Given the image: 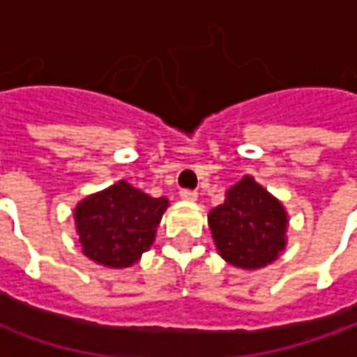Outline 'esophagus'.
<instances>
[{
    "mask_svg": "<svg viewBox=\"0 0 357 357\" xmlns=\"http://www.w3.org/2000/svg\"><path fill=\"white\" fill-rule=\"evenodd\" d=\"M181 199L186 200V202H195V200L199 199V192H197V190H188V188H185V190H181Z\"/></svg>",
    "mask_w": 357,
    "mask_h": 357,
    "instance_id": "1",
    "label": "esophagus"
}]
</instances>
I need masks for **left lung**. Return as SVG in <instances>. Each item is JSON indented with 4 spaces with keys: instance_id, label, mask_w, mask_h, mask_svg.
Here are the masks:
<instances>
[{
    "instance_id": "left-lung-1",
    "label": "left lung",
    "mask_w": 357,
    "mask_h": 357,
    "mask_svg": "<svg viewBox=\"0 0 357 357\" xmlns=\"http://www.w3.org/2000/svg\"><path fill=\"white\" fill-rule=\"evenodd\" d=\"M218 254L228 264L256 270L272 264L286 246L288 214L282 202L252 176L228 188L222 204L208 214Z\"/></svg>"
}]
</instances>
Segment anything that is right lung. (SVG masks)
Returning <instances> with one entry per match:
<instances>
[{
	"instance_id": "1",
	"label": "right lung",
	"mask_w": 357,
	"mask_h": 357,
	"mask_svg": "<svg viewBox=\"0 0 357 357\" xmlns=\"http://www.w3.org/2000/svg\"><path fill=\"white\" fill-rule=\"evenodd\" d=\"M169 200L153 199L125 181L81 200L75 227L83 254L97 264L127 268L155 242Z\"/></svg>"
}]
</instances>
